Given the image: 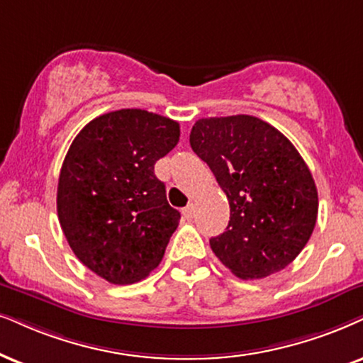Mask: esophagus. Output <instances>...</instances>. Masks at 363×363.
Here are the masks:
<instances>
[{
	"label": "esophagus",
	"mask_w": 363,
	"mask_h": 363,
	"mask_svg": "<svg viewBox=\"0 0 363 363\" xmlns=\"http://www.w3.org/2000/svg\"><path fill=\"white\" fill-rule=\"evenodd\" d=\"M194 213H196V208H194V204H189V206H186L184 211H182V214H184V218H187V219H191L192 216H194Z\"/></svg>",
	"instance_id": "1"
}]
</instances>
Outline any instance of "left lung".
Returning a JSON list of instances; mask_svg holds the SVG:
<instances>
[{"label": "left lung", "instance_id": "8db88e82", "mask_svg": "<svg viewBox=\"0 0 363 363\" xmlns=\"http://www.w3.org/2000/svg\"><path fill=\"white\" fill-rule=\"evenodd\" d=\"M191 147L229 201V224L209 245L238 278L281 272L301 253L318 216V192L295 145L253 116L199 118Z\"/></svg>", "mask_w": 363, "mask_h": 363}]
</instances>
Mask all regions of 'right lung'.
<instances>
[{
  "instance_id": "add662e5",
  "label": "right lung",
  "mask_w": 363,
  "mask_h": 363,
  "mask_svg": "<svg viewBox=\"0 0 363 363\" xmlns=\"http://www.w3.org/2000/svg\"><path fill=\"white\" fill-rule=\"evenodd\" d=\"M179 135L176 121L122 108L86 123L68 149L57 191L60 226L77 258L108 283L140 281L162 261L181 214L154 166Z\"/></svg>"
}]
</instances>
